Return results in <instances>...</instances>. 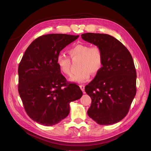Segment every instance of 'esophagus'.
Returning <instances> with one entry per match:
<instances>
[{
    "label": "esophagus",
    "mask_w": 151,
    "mask_h": 151,
    "mask_svg": "<svg viewBox=\"0 0 151 151\" xmlns=\"http://www.w3.org/2000/svg\"><path fill=\"white\" fill-rule=\"evenodd\" d=\"M80 89H81V91L83 92H84V88H85V86L84 85H83V84L80 85Z\"/></svg>",
    "instance_id": "obj_1"
}]
</instances>
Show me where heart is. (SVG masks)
<instances>
[{"mask_svg": "<svg viewBox=\"0 0 151 151\" xmlns=\"http://www.w3.org/2000/svg\"><path fill=\"white\" fill-rule=\"evenodd\" d=\"M68 53L73 60L81 59L78 73L72 75L70 81L77 83L88 81L91 76L97 75L101 70L104 63V57L99 46H91L89 45L78 43L71 47ZM56 63L61 72L65 75L70 73L71 59L65 54L60 53L56 59Z\"/></svg>", "mask_w": 151, "mask_h": 151, "instance_id": "obj_1", "label": "heart"}]
</instances>
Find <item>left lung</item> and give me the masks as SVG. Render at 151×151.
Masks as SVG:
<instances>
[{
    "instance_id": "8db88e82",
    "label": "left lung",
    "mask_w": 151,
    "mask_h": 151,
    "mask_svg": "<svg viewBox=\"0 0 151 151\" xmlns=\"http://www.w3.org/2000/svg\"><path fill=\"white\" fill-rule=\"evenodd\" d=\"M81 37L99 46L104 57L102 68L85 87L92 99L88 114L100 125L114 124L127 114L136 95L137 72L132 55L109 35L86 33Z\"/></svg>"
}]
</instances>
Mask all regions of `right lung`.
<instances>
[{"instance_id":"right-lung-1","label":"right lung","mask_w":151,"mask_h":151,"mask_svg":"<svg viewBox=\"0 0 151 151\" xmlns=\"http://www.w3.org/2000/svg\"><path fill=\"white\" fill-rule=\"evenodd\" d=\"M79 35L51 34L39 37L26 50L18 67V92L24 109L33 121L54 125L70 113V103L80 99L83 92L67 83L56 59L64 47Z\"/></svg>"}]
</instances>
